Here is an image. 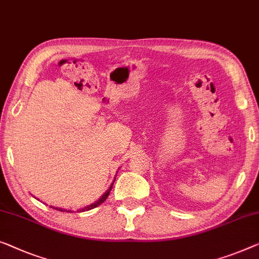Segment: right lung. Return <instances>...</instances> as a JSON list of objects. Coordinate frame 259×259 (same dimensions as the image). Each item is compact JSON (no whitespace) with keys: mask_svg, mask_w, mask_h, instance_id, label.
Segmentation results:
<instances>
[{"mask_svg":"<svg viewBox=\"0 0 259 259\" xmlns=\"http://www.w3.org/2000/svg\"><path fill=\"white\" fill-rule=\"evenodd\" d=\"M115 181V180H114ZM114 184V183H113ZM113 184L110 185V187L108 188L107 190V192L105 193V194H103L101 198H100L98 201L96 202H94V203H92V204H90V206H87V207H84V208H81V209H79L78 210V213L80 211H86V210H91V209H93V208H95V207H98V206H100V204H101L102 202H105L106 201V199L108 198V195H109V193H110V191H111V188H113ZM50 207H52V206H50ZM53 209H57V210H60V211H67V213H73V211L74 210H71V209H63V208H58V207H52Z\"/></svg>","mask_w":259,"mask_h":259,"instance_id":"obj_1","label":"right lung"}]
</instances>
